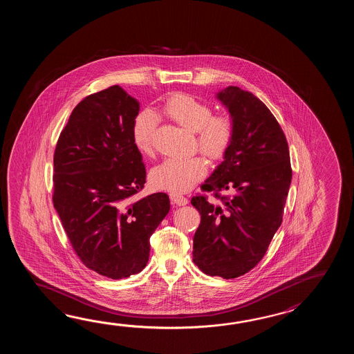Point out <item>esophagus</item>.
Listing matches in <instances>:
<instances>
[{
	"label": "esophagus",
	"instance_id": "esophagus-1",
	"mask_svg": "<svg viewBox=\"0 0 354 354\" xmlns=\"http://www.w3.org/2000/svg\"><path fill=\"white\" fill-rule=\"evenodd\" d=\"M169 196H171L172 203H176V205H178V206H185V205H187L188 200L185 197V196L180 195V194H176V192H172Z\"/></svg>",
	"mask_w": 354,
	"mask_h": 354
}]
</instances>
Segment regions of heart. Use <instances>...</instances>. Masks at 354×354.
I'll return each instance as SVG.
<instances>
[{"label": "heart", "instance_id": "1", "mask_svg": "<svg viewBox=\"0 0 354 354\" xmlns=\"http://www.w3.org/2000/svg\"><path fill=\"white\" fill-rule=\"evenodd\" d=\"M162 113L182 128L196 133L198 151L211 160L223 158L233 142V119L225 113L212 115L211 106L195 96L176 93L167 98L162 106ZM156 128L157 120L151 111L138 113L133 121V142L144 156H149L153 151ZM206 169V162L201 157L165 159L151 169V185L160 189L183 192L201 180Z\"/></svg>", "mask_w": 354, "mask_h": 354}]
</instances>
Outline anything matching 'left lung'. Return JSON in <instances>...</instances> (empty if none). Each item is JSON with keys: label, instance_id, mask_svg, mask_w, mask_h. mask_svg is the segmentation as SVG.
Returning <instances> with one entry per match:
<instances>
[{"label": "left lung", "instance_id": "obj_1", "mask_svg": "<svg viewBox=\"0 0 354 354\" xmlns=\"http://www.w3.org/2000/svg\"><path fill=\"white\" fill-rule=\"evenodd\" d=\"M216 97L233 119V142L201 186L218 201L191 198L201 215L192 254L203 273L229 279L254 268L266 254L282 223L292 169L286 136L259 98L235 86Z\"/></svg>", "mask_w": 354, "mask_h": 354}]
</instances>
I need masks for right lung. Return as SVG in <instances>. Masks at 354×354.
Returning a JSON list of instances; mask_svg holds the SVG:
<instances>
[{
    "label": "right lung",
    "mask_w": 354,
    "mask_h": 354,
    "mask_svg": "<svg viewBox=\"0 0 354 354\" xmlns=\"http://www.w3.org/2000/svg\"><path fill=\"white\" fill-rule=\"evenodd\" d=\"M139 109L120 86L83 98L54 151L53 203L68 239L87 268L113 279L147 266L171 207L163 192L138 196L147 176L131 134Z\"/></svg>",
    "instance_id": "obj_1"
}]
</instances>
